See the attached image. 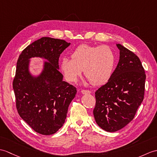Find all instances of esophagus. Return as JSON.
<instances>
[{"mask_svg":"<svg viewBox=\"0 0 157 157\" xmlns=\"http://www.w3.org/2000/svg\"><path fill=\"white\" fill-rule=\"evenodd\" d=\"M81 92L83 94H90L91 92L89 90H82Z\"/></svg>","mask_w":157,"mask_h":157,"instance_id":"obj_1","label":"esophagus"}]
</instances>
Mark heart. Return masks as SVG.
<instances>
[{"label": "heart", "mask_w": 157, "mask_h": 157, "mask_svg": "<svg viewBox=\"0 0 157 157\" xmlns=\"http://www.w3.org/2000/svg\"><path fill=\"white\" fill-rule=\"evenodd\" d=\"M71 59L63 57L61 68L67 81L75 82L83 70L84 75L93 86L108 82L114 71L116 57L108 45H80L73 51Z\"/></svg>", "instance_id": "heart-1"}]
</instances>
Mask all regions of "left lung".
<instances>
[{"label": "left lung", "instance_id": "8db88e82", "mask_svg": "<svg viewBox=\"0 0 157 157\" xmlns=\"http://www.w3.org/2000/svg\"><path fill=\"white\" fill-rule=\"evenodd\" d=\"M120 59L108 82L95 92L94 116L100 128L116 132L132 121L144 99L146 74L139 58L120 44Z\"/></svg>", "mask_w": 157, "mask_h": 157}]
</instances>
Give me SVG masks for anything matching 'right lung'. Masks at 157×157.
<instances>
[{
	"label": "right lung",
	"mask_w": 157,
	"mask_h": 157,
	"mask_svg": "<svg viewBox=\"0 0 157 157\" xmlns=\"http://www.w3.org/2000/svg\"><path fill=\"white\" fill-rule=\"evenodd\" d=\"M70 45L65 40L42 37L28 45L17 60L13 82L17 110L31 128L43 135L56 133L63 126L77 92L75 87L63 81L58 70L60 54ZM34 56L49 61L37 78L28 71L29 59Z\"/></svg>",
	"instance_id": "right-lung-1"
}]
</instances>
